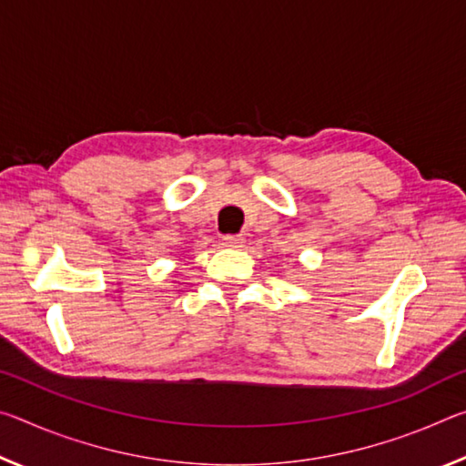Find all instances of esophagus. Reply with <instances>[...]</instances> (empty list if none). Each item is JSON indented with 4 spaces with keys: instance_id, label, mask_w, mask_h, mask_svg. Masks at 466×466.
<instances>
[{
    "instance_id": "obj_1",
    "label": "esophagus",
    "mask_w": 466,
    "mask_h": 466,
    "mask_svg": "<svg viewBox=\"0 0 466 466\" xmlns=\"http://www.w3.org/2000/svg\"><path fill=\"white\" fill-rule=\"evenodd\" d=\"M224 240V247H230V248H242L244 247V236L242 234H226L222 236Z\"/></svg>"
}]
</instances>
